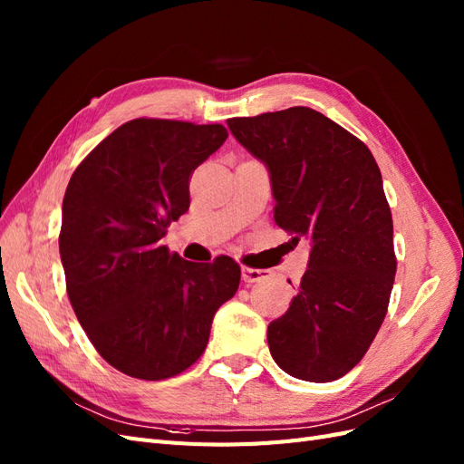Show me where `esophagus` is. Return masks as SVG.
<instances>
[{
	"instance_id": "34e87169",
	"label": "esophagus",
	"mask_w": 464,
	"mask_h": 464,
	"mask_svg": "<svg viewBox=\"0 0 464 464\" xmlns=\"http://www.w3.org/2000/svg\"><path fill=\"white\" fill-rule=\"evenodd\" d=\"M271 273L265 269H251V266H242V280L244 283H259V280H265Z\"/></svg>"
}]
</instances>
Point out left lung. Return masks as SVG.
Masks as SVG:
<instances>
[{"label":"left lung","instance_id":"left-lung-1","mask_svg":"<svg viewBox=\"0 0 464 464\" xmlns=\"http://www.w3.org/2000/svg\"><path fill=\"white\" fill-rule=\"evenodd\" d=\"M228 130L269 170L275 222L310 242L296 296L266 329L271 356L292 377L334 382L368 353L397 273L382 172L360 139L305 106Z\"/></svg>","mask_w":464,"mask_h":464}]
</instances>
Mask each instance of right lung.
<instances>
[{
	"instance_id": "obj_1",
	"label": "right lung",
	"mask_w": 464,
	"mask_h": 464,
	"mask_svg": "<svg viewBox=\"0 0 464 464\" xmlns=\"http://www.w3.org/2000/svg\"><path fill=\"white\" fill-rule=\"evenodd\" d=\"M227 137L220 123L131 120L69 179L60 232L67 296L96 353L125 375L159 382L188 370L240 285L232 257L191 263L162 246L189 208V176Z\"/></svg>"
}]
</instances>
